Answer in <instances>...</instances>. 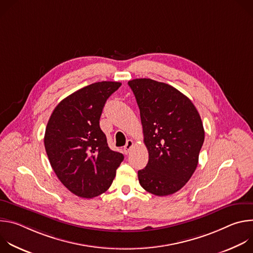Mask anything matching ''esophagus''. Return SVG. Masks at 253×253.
Listing matches in <instances>:
<instances>
[{
    "label": "esophagus",
    "mask_w": 253,
    "mask_h": 253,
    "mask_svg": "<svg viewBox=\"0 0 253 253\" xmlns=\"http://www.w3.org/2000/svg\"><path fill=\"white\" fill-rule=\"evenodd\" d=\"M133 145H134V142H133L132 140H127V142H126V145H125V146H124V148H123L124 153H125V154H128V153L130 152V150L132 149Z\"/></svg>",
    "instance_id": "obj_1"
}]
</instances>
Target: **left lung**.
Masks as SVG:
<instances>
[{"instance_id":"1","label":"left lung","mask_w":253,"mask_h":253,"mask_svg":"<svg viewBox=\"0 0 253 253\" xmlns=\"http://www.w3.org/2000/svg\"><path fill=\"white\" fill-rule=\"evenodd\" d=\"M140 109L144 143L149 153L138 171L140 185L157 196L181 189L194 173L204 142L200 115L174 87L152 79L128 82Z\"/></svg>"}]
</instances>
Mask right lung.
I'll use <instances>...</instances> for the list:
<instances>
[{
	"mask_svg": "<svg viewBox=\"0 0 253 253\" xmlns=\"http://www.w3.org/2000/svg\"><path fill=\"white\" fill-rule=\"evenodd\" d=\"M120 82L88 85L63 99L54 109L44 144L50 164L63 185L82 198H93L109 188L122 153L108 146L100 128L104 105Z\"/></svg>",
	"mask_w": 253,
	"mask_h": 253,
	"instance_id": "right-lung-1",
	"label": "right lung"
}]
</instances>
